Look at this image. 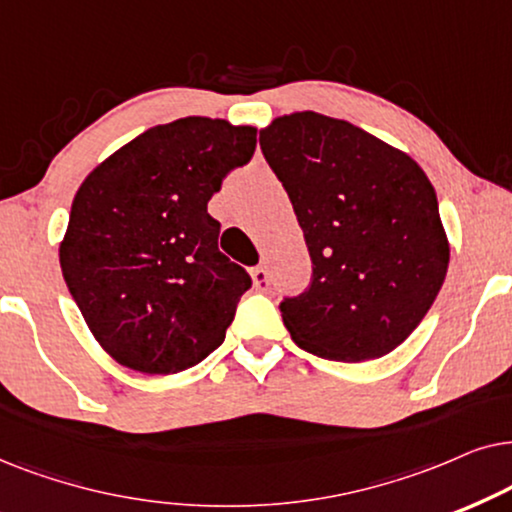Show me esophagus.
I'll list each match as a JSON object with an SVG mask.
<instances>
[{"label": "esophagus", "instance_id": "34e87169", "mask_svg": "<svg viewBox=\"0 0 512 512\" xmlns=\"http://www.w3.org/2000/svg\"><path fill=\"white\" fill-rule=\"evenodd\" d=\"M250 276H252V283H255L257 290H269L271 278H269V271H267V267H264V264H260V267H252Z\"/></svg>", "mask_w": 512, "mask_h": 512}]
</instances>
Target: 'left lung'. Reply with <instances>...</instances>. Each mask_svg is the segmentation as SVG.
Masks as SVG:
<instances>
[{"mask_svg": "<svg viewBox=\"0 0 512 512\" xmlns=\"http://www.w3.org/2000/svg\"><path fill=\"white\" fill-rule=\"evenodd\" d=\"M260 147L313 264L309 288L281 302L290 337L344 363L391 353L447 276L449 241L431 180L412 156L318 112L274 119Z\"/></svg>", "mask_w": 512, "mask_h": 512, "instance_id": "obj_1", "label": "left lung"}]
</instances>
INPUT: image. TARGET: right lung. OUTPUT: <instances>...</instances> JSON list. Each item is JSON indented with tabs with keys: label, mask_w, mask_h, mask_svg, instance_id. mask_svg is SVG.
<instances>
[{
	"label": "right lung",
	"mask_w": 512,
	"mask_h": 512,
	"mask_svg": "<svg viewBox=\"0 0 512 512\" xmlns=\"http://www.w3.org/2000/svg\"><path fill=\"white\" fill-rule=\"evenodd\" d=\"M255 145L257 128L185 117L149 128L81 182L60 269L119 365L175 374L224 342L252 281L217 248L208 201Z\"/></svg>",
	"instance_id": "1"
}]
</instances>
